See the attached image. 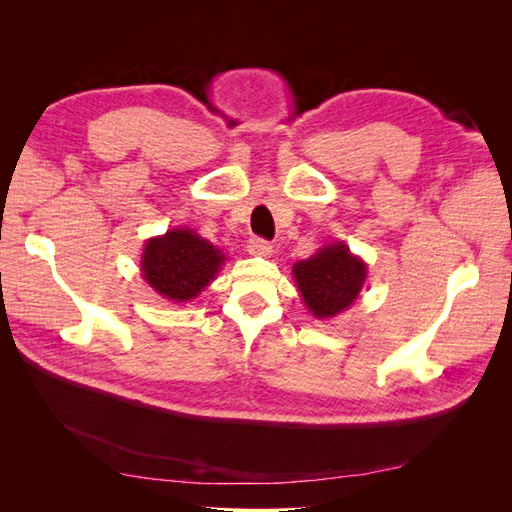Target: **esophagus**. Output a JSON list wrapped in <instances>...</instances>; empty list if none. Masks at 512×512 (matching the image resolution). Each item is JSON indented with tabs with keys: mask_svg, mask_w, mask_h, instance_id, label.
Listing matches in <instances>:
<instances>
[{
	"mask_svg": "<svg viewBox=\"0 0 512 512\" xmlns=\"http://www.w3.org/2000/svg\"><path fill=\"white\" fill-rule=\"evenodd\" d=\"M247 250H250V254L254 256H269L273 252V245L260 237H252L250 243H247Z\"/></svg>",
	"mask_w": 512,
	"mask_h": 512,
	"instance_id": "obj_1",
	"label": "esophagus"
}]
</instances>
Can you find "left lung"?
Instances as JSON below:
<instances>
[{
    "mask_svg": "<svg viewBox=\"0 0 512 512\" xmlns=\"http://www.w3.org/2000/svg\"><path fill=\"white\" fill-rule=\"evenodd\" d=\"M292 275L309 312L324 320L342 314L359 297L367 267L344 243H331L312 258L299 260Z\"/></svg>",
    "mask_w": 512,
    "mask_h": 512,
    "instance_id": "1",
    "label": "left lung"
}]
</instances>
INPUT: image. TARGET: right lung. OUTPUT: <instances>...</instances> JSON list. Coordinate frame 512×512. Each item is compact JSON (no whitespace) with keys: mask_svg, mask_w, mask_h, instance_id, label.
<instances>
[{"mask_svg":"<svg viewBox=\"0 0 512 512\" xmlns=\"http://www.w3.org/2000/svg\"><path fill=\"white\" fill-rule=\"evenodd\" d=\"M224 260L222 250L194 230L175 228L147 241L141 271L145 282L164 299L185 303L209 286Z\"/></svg>","mask_w":512,"mask_h":512,"instance_id":"1","label":"right lung"}]
</instances>
